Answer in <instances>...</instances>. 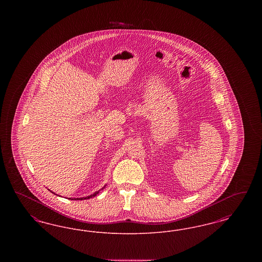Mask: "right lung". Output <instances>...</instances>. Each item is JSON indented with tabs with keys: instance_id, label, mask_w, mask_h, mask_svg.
Instances as JSON below:
<instances>
[{
	"instance_id": "add662e5",
	"label": "right lung",
	"mask_w": 262,
	"mask_h": 262,
	"mask_svg": "<svg viewBox=\"0 0 262 262\" xmlns=\"http://www.w3.org/2000/svg\"><path fill=\"white\" fill-rule=\"evenodd\" d=\"M104 187H103V188H104ZM103 188H102V189H103ZM98 192H99V191H96V192H94V193H93V194H91V195H89V196H86V198H81V199H72V198H70V200H88V199H91V198H94V196H95V195H96V194H98Z\"/></svg>"
}]
</instances>
